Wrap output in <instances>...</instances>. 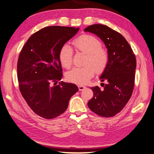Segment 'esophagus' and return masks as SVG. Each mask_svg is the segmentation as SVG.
Listing matches in <instances>:
<instances>
[{"label": "esophagus", "mask_w": 154, "mask_h": 154, "mask_svg": "<svg viewBox=\"0 0 154 154\" xmlns=\"http://www.w3.org/2000/svg\"><path fill=\"white\" fill-rule=\"evenodd\" d=\"M78 88H79V91H82L85 89V87L83 86V85H78Z\"/></svg>", "instance_id": "34e87169"}]
</instances>
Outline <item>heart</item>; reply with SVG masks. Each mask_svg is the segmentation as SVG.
<instances>
[{"label":"heart","mask_w":154,"mask_h":154,"mask_svg":"<svg viewBox=\"0 0 154 154\" xmlns=\"http://www.w3.org/2000/svg\"><path fill=\"white\" fill-rule=\"evenodd\" d=\"M77 51L85 54L84 64L82 67H75L66 74L69 82L83 85L86 83L95 74H100L105 71L108 66L109 56L108 51L102 48V43L97 38L92 35H83L72 41ZM73 50L67 44L60 49L58 58L63 67L69 69L72 63Z\"/></svg>","instance_id":"1"}]
</instances>
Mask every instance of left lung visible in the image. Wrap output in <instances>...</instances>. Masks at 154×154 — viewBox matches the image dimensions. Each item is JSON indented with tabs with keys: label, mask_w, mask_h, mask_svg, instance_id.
Instances as JSON below:
<instances>
[{
	"label": "left lung",
	"mask_w": 154,
	"mask_h": 154,
	"mask_svg": "<svg viewBox=\"0 0 154 154\" xmlns=\"http://www.w3.org/2000/svg\"><path fill=\"white\" fill-rule=\"evenodd\" d=\"M85 32L95 34L107 48L108 66L100 79L103 89L91 88L94 96L88 103V107L101 117H113L120 112L128 102L134 90L136 57L123 36L105 25L93 24Z\"/></svg>",
	"instance_id": "1"
}]
</instances>
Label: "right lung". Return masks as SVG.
I'll return each instance as SVG.
<instances>
[{
    "label": "right lung",
    "mask_w": 154,
    "mask_h": 154,
    "mask_svg": "<svg viewBox=\"0 0 154 154\" xmlns=\"http://www.w3.org/2000/svg\"><path fill=\"white\" fill-rule=\"evenodd\" d=\"M79 30L59 26L43 28L30 36L20 52L17 65L20 92L41 118L50 119L63 113L79 90L71 83L56 85L62 77L60 49Z\"/></svg>",
    "instance_id": "right-lung-1"
}]
</instances>
